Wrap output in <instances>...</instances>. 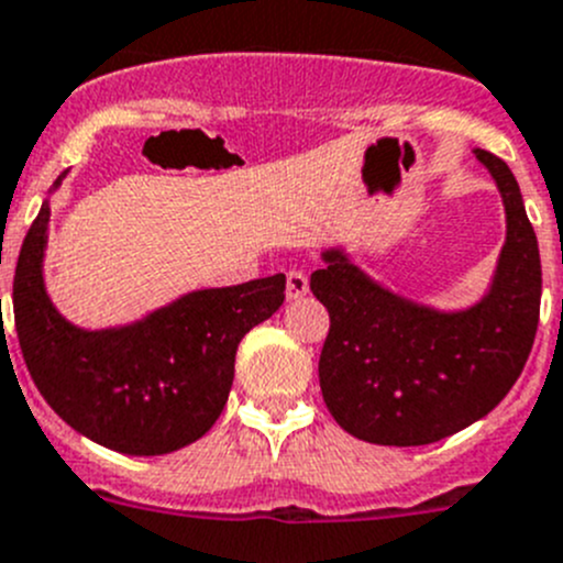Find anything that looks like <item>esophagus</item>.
Here are the masks:
<instances>
[{"label":"esophagus","mask_w":563,"mask_h":563,"mask_svg":"<svg viewBox=\"0 0 563 563\" xmlns=\"http://www.w3.org/2000/svg\"><path fill=\"white\" fill-rule=\"evenodd\" d=\"M310 283H308V275H302V272L291 269L286 275V297L291 299V302H297V299H302L305 294H308Z\"/></svg>","instance_id":"obj_1"}]
</instances>
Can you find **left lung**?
I'll return each mask as SVG.
<instances>
[{
  "mask_svg": "<svg viewBox=\"0 0 563 563\" xmlns=\"http://www.w3.org/2000/svg\"><path fill=\"white\" fill-rule=\"evenodd\" d=\"M506 211L489 286L465 308L418 302L368 275L346 247L321 253L310 291L330 313L319 357L327 409L357 440L429 445L482 420L522 374L539 324L542 261L517 178L473 148Z\"/></svg>",
  "mask_w": 563,
  "mask_h": 563,
  "instance_id": "obj_1",
  "label": "left lung"
}]
</instances>
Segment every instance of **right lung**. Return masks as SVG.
Masks as SVG:
<instances>
[{
	"label": "right lung",
	"mask_w": 563,
	"mask_h": 563,
	"mask_svg": "<svg viewBox=\"0 0 563 563\" xmlns=\"http://www.w3.org/2000/svg\"><path fill=\"white\" fill-rule=\"evenodd\" d=\"M48 217L46 198L13 277L21 354L48 407L87 440L129 456H162L203 438L231 393L239 341L280 308L286 275L198 288L129 324L85 330L46 291Z\"/></svg>",
	"instance_id": "obj_1"
}]
</instances>
